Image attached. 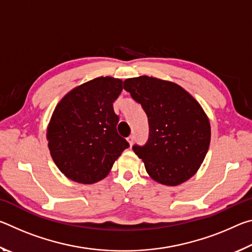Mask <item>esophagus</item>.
I'll use <instances>...</instances> for the list:
<instances>
[{
    "instance_id": "34e87169",
    "label": "esophagus",
    "mask_w": 252,
    "mask_h": 252,
    "mask_svg": "<svg viewBox=\"0 0 252 252\" xmlns=\"http://www.w3.org/2000/svg\"><path fill=\"white\" fill-rule=\"evenodd\" d=\"M126 141L129 142V144H130V147L132 146V144H133V142H134V135H130L129 138H126Z\"/></svg>"
}]
</instances>
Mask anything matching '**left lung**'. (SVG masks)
Returning a JSON list of instances; mask_svg holds the SVG:
<instances>
[{
    "instance_id": "1",
    "label": "left lung",
    "mask_w": 252,
    "mask_h": 252,
    "mask_svg": "<svg viewBox=\"0 0 252 252\" xmlns=\"http://www.w3.org/2000/svg\"><path fill=\"white\" fill-rule=\"evenodd\" d=\"M123 88L147 113L148 141L132 149L149 176L172 187L189 180L210 144V122L201 105L180 85L152 76L126 79Z\"/></svg>"
}]
</instances>
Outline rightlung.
I'll return each mask as SVG.
<instances>
[{
  "label": "right lung",
  "instance_id": "1",
  "mask_svg": "<svg viewBox=\"0 0 252 252\" xmlns=\"http://www.w3.org/2000/svg\"><path fill=\"white\" fill-rule=\"evenodd\" d=\"M122 83L100 76L74 88L55 106L46 138L54 163L70 180L83 185L102 180L129 148L118 134L113 110Z\"/></svg>",
  "mask_w": 252,
  "mask_h": 252
}]
</instances>
